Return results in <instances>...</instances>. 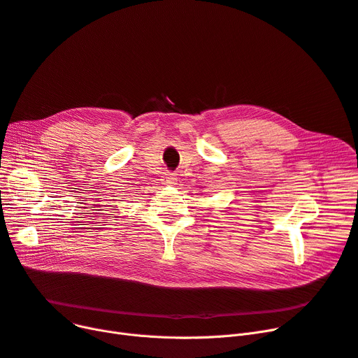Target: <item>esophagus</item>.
<instances>
[{
    "instance_id": "esophagus-1",
    "label": "esophagus",
    "mask_w": 358,
    "mask_h": 358,
    "mask_svg": "<svg viewBox=\"0 0 358 358\" xmlns=\"http://www.w3.org/2000/svg\"><path fill=\"white\" fill-rule=\"evenodd\" d=\"M176 181H177L176 174H173V173H164V176H162V182H164L165 185H173V184H176Z\"/></svg>"
}]
</instances>
